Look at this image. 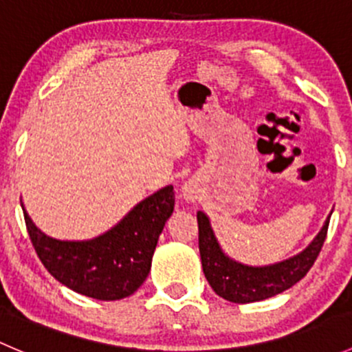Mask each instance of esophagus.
<instances>
[{
	"label": "esophagus",
	"mask_w": 352,
	"mask_h": 352,
	"mask_svg": "<svg viewBox=\"0 0 352 352\" xmlns=\"http://www.w3.org/2000/svg\"><path fill=\"white\" fill-rule=\"evenodd\" d=\"M182 197L186 199L187 202H194L196 201V189H194L190 184H186V186H182Z\"/></svg>",
	"instance_id": "esophagus-1"
}]
</instances>
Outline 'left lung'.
I'll use <instances>...</instances> for the list:
<instances>
[{
  "mask_svg": "<svg viewBox=\"0 0 352 352\" xmlns=\"http://www.w3.org/2000/svg\"><path fill=\"white\" fill-rule=\"evenodd\" d=\"M330 214L315 239L296 255H291L274 264L248 265L235 261L223 250L209 216L197 211L199 254L209 286L223 300L240 305L267 300L289 289L307 276L314 262L317 261L327 236Z\"/></svg>",
  "mask_w": 352,
  "mask_h": 352,
  "instance_id": "left-lung-1",
  "label": "left lung"
}]
</instances>
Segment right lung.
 <instances>
[{"instance_id":"1","label":"right lung","mask_w":352,"mask_h":352,"mask_svg":"<svg viewBox=\"0 0 352 352\" xmlns=\"http://www.w3.org/2000/svg\"><path fill=\"white\" fill-rule=\"evenodd\" d=\"M175 204L173 186L138 202L119 223L88 240L45 235L22 202L28 235L44 267L74 293L102 301L131 296L146 281L156 243Z\"/></svg>"}]
</instances>
